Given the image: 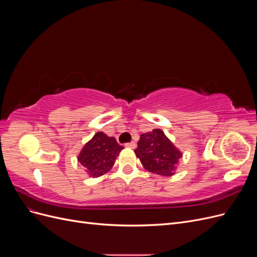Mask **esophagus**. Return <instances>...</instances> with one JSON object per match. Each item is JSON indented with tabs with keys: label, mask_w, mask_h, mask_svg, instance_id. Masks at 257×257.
Listing matches in <instances>:
<instances>
[{
	"label": "esophagus",
	"mask_w": 257,
	"mask_h": 257,
	"mask_svg": "<svg viewBox=\"0 0 257 257\" xmlns=\"http://www.w3.org/2000/svg\"><path fill=\"white\" fill-rule=\"evenodd\" d=\"M125 147L130 148V149H135V148H136V143L135 142L127 143V144H125Z\"/></svg>",
	"instance_id": "obj_1"
}]
</instances>
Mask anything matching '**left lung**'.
I'll use <instances>...</instances> for the list:
<instances>
[{"label":"left lung","mask_w":257,"mask_h":257,"mask_svg":"<svg viewBox=\"0 0 257 257\" xmlns=\"http://www.w3.org/2000/svg\"><path fill=\"white\" fill-rule=\"evenodd\" d=\"M134 152L148 172L166 177L175 174L178 162L182 158V153L160 128L142 134Z\"/></svg>","instance_id":"1"}]
</instances>
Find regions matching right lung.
<instances>
[{
  "label": "right lung",
  "instance_id": "obj_1",
  "mask_svg": "<svg viewBox=\"0 0 257 257\" xmlns=\"http://www.w3.org/2000/svg\"><path fill=\"white\" fill-rule=\"evenodd\" d=\"M124 149L115 138L98 132L84 145L78 155V162L90 177L97 178L109 172L120 151Z\"/></svg>",
  "mask_w": 257,
  "mask_h": 257
}]
</instances>
